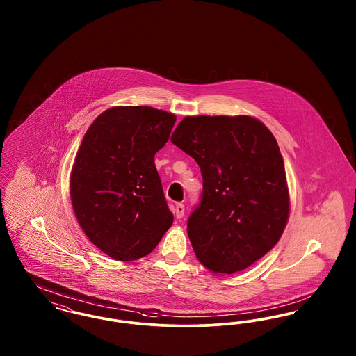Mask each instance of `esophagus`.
I'll use <instances>...</instances> for the list:
<instances>
[{"label": "esophagus", "mask_w": 356, "mask_h": 356, "mask_svg": "<svg viewBox=\"0 0 356 356\" xmlns=\"http://www.w3.org/2000/svg\"><path fill=\"white\" fill-rule=\"evenodd\" d=\"M184 211H186V208H184V204L177 203L176 205H175L173 213H175V216H176L177 219H181V218L184 216Z\"/></svg>", "instance_id": "1"}]
</instances>
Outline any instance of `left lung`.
Listing matches in <instances>:
<instances>
[{
  "label": "left lung",
  "instance_id": "obj_1",
  "mask_svg": "<svg viewBox=\"0 0 356 356\" xmlns=\"http://www.w3.org/2000/svg\"><path fill=\"white\" fill-rule=\"evenodd\" d=\"M170 141L203 176V197L186 228L197 260L225 275L270 252L289 218L284 161L271 131L247 115L186 116Z\"/></svg>",
  "mask_w": 356,
  "mask_h": 356
}]
</instances>
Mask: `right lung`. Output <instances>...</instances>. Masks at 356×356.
Wrapping results in <instances>:
<instances>
[{
	"mask_svg": "<svg viewBox=\"0 0 356 356\" xmlns=\"http://www.w3.org/2000/svg\"><path fill=\"white\" fill-rule=\"evenodd\" d=\"M175 121L152 106H113L90 124L76 153L69 186L76 219L115 260L151 254L173 222L153 159Z\"/></svg>",
	"mask_w": 356,
	"mask_h": 356,
	"instance_id": "obj_1",
	"label": "right lung"
}]
</instances>
